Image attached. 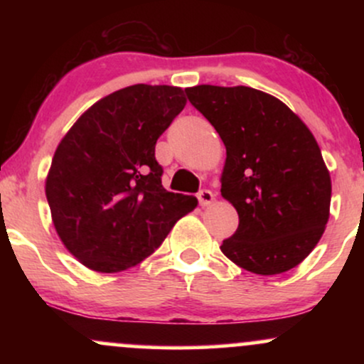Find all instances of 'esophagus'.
Instances as JSON below:
<instances>
[{"label":"esophagus","mask_w":364,"mask_h":364,"mask_svg":"<svg viewBox=\"0 0 364 364\" xmlns=\"http://www.w3.org/2000/svg\"><path fill=\"white\" fill-rule=\"evenodd\" d=\"M196 198H198V203L202 207H207V205H210L212 202H214V198H215V195L212 193L210 190H200L198 191V195H196Z\"/></svg>","instance_id":"1"}]
</instances>
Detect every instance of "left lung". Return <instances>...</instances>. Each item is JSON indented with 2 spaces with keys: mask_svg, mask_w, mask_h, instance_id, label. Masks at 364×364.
Masks as SVG:
<instances>
[{
  "mask_svg": "<svg viewBox=\"0 0 364 364\" xmlns=\"http://www.w3.org/2000/svg\"><path fill=\"white\" fill-rule=\"evenodd\" d=\"M185 92L225 145L220 193L240 224L223 253L253 274L294 269L320 241L330 212L332 183L313 133L286 104L252 87Z\"/></svg>",
  "mask_w": 364,
  "mask_h": 364,
  "instance_id": "left-lung-1",
  "label": "left lung"
}]
</instances>
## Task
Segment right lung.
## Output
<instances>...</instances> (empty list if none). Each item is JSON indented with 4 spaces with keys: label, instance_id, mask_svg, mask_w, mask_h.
Returning a JSON list of instances; mask_svg holds the SVG:
<instances>
[{
    "label": "right lung",
    "instance_id": "right-lung-1",
    "mask_svg": "<svg viewBox=\"0 0 364 364\" xmlns=\"http://www.w3.org/2000/svg\"><path fill=\"white\" fill-rule=\"evenodd\" d=\"M185 104L179 87L129 85L89 107L58 145L46 196L63 245L89 269L136 265L198 203L166 190L156 161L157 139Z\"/></svg>",
    "mask_w": 364,
    "mask_h": 364
}]
</instances>
